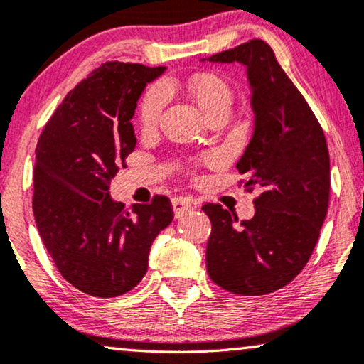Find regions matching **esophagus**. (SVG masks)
Masks as SVG:
<instances>
[{"instance_id":"esophagus-1","label":"esophagus","mask_w":364,"mask_h":364,"mask_svg":"<svg viewBox=\"0 0 364 364\" xmlns=\"http://www.w3.org/2000/svg\"><path fill=\"white\" fill-rule=\"evenodd\" d=\"M172 208H173V215H176V218H181L186 215L187 212H191L193 205H192V200L188 197H173Z\"/></svg>"}]
</instances>
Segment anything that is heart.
<instances>
[{
    "instance_id": "b5f03b06",
    "label": "heart",
    "mask_w": 364,
    "mask_h": 364,
    "mask_svg": "<svg viewBox=\"0 0 364 364\" xmlns=\"http://www.w3.org/2000/svg\"><path fill=\"white\" fill-rule=\"evenodd\" d=\"M187 92L208 117L228 114L232 104V87L227 79L217 73H198L187 81ZM166 104V91L162 86H151L139 102V122L144 131L157 127Z\"/></svg>"
}]
</instances>
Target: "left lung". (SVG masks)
Returning a JSON list of instances; mask_svg holds the SVG:
<instances>
[{
    "label": "left lung",
    "mask_w": 364,
    "mask_h": 364,
    "mask_svg": "<svg viewBox=\"0 0 364 364\" xmlns=\"http://www.w3.org/2000/svg\"><path fill=\"white\" fill-rule=\"evenodd\" d=\"M242 63L252 87L255 129L237 164L245 188L262 191L255 215L242 220L218 203L202 210L212 222L207 272L223 290L267 295L288 285L310 260L330 200V154L306 99L262 39L208 58Z\"/></svg>",
    "instance_id": "1"
}]
</instances>
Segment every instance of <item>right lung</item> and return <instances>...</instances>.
<instances>
[{
	"mask_svg": "<svg viewBox=\"0 0 364 364\" xmlns=\"http://www.w3.org/2000/svg\"><path fill=\"white\" fill-rule=\"evenodd\" d=\"M164 69L102 63L66 94L38 139L34 220L59 273L86 295L132 290L146 275L154 238L173 218L166 196L131 212L109 196L136 149L137 99Z\"/></svg>",
	"mask_w": 364,
	"mask_h": 364,
	"instance_id": "obj_1",
	"label": "right lung"
}]
</instances>
